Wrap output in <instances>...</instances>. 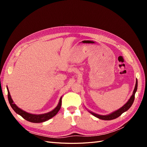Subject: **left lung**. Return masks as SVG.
I'll list each match as a JSON object with an SVG mask.
<instances>
[{
	"mask_svg": "<svg viewBox=\"0 0 147 147\" xmlns=\"http://www.w3.org/2000/svg\"><path fill=\"white\" fill-rule=\"evenodd\" d=\"M137 80L136 79V83L135 88H134V91H133L132 94L131 96L130 99L128 100V101L122 107H121L120 109H119L118 110L115 111V112L111 113H110L109 115H101L95 113L94 112H91V111H89L88 110V112H90V113H91L93 115V116H94V117H97V118L100 119H103V120H112V119H114L115 118H117L123 113L126 112V111L132 106L133 102H134V100L135 94H136V92L137 91Z\"/></svg>",
	"mask_w": 147,
	"mask_h": 147,
	"instance_id": "left-lung-1",
	"label": "left lung"
}]
</instances>
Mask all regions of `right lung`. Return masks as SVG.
<instances>
[{"label": "right lung", "mask_w": 147, "mask_h": 147, "mask_svg": "<svg viewBox=\"0 0 147 147\" xmlns=\"http://www.w3.org/2000/svg\"><path fill=\"white\" fill-rule=\"evenodd\" d=\"M7 88L8 91V101H9V103L11 107V108L17 114L20 115V116H21L24 119L27 120L28 121L35 123H42L44 121H48V119H50L53 117H55L61 109V104H62V97L60 98L59 103L56 107V108L53 109V110H51L50 112L43 113V114H39V115H35V114L28 113L22 109H20L14 103V102H13V99H11V97L10 96L8 87Z\"/></svg>", "instance_id": "1"}]
</instances>
